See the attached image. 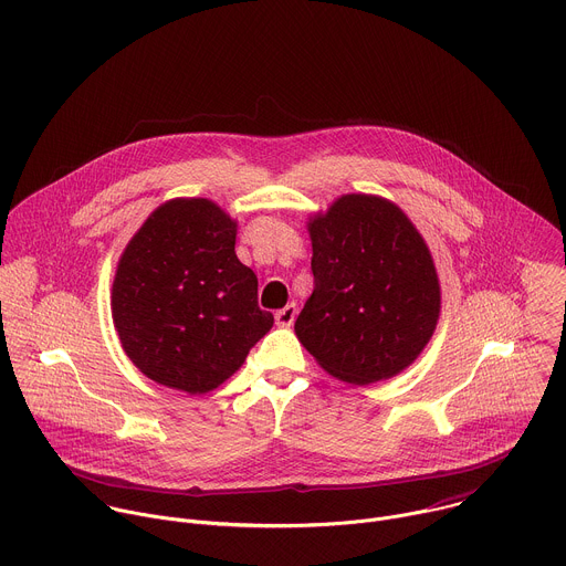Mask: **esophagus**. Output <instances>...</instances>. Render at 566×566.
<instances>
[{"mask_svg":"<svg viewBox=\"0 0 566 566\" xmlns=\"http://www.w3.org/2000/svg\"><path fill=\"white\" fill-rule=\"evenodd\" d=\"M295 315H297L295 304H286L284 308H280V311L275 313V325H277V327H291Z\"/></svg>","mask_w":566,"mask_h":566,"instance_id":"esophagus-1","label":"esophagus"}]
</instances>
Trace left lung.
Instances as JSON below:
<instances>
[{
  "label": "left lung",
  "instance_id": "obj_1",
  "mask_svg": "<svg viewBox=\"0 0 566 566\" xmlns=\"http://www.w3.org/2000/svg\"><path fill=\"white\" fill-rule=\"evenodd\" d=\"M313 293L295 336L329 376L371 385L408 369L430 343L441 284L426 239L394 201L343 195L306 221Z\"/></svg>",
  "mask_w": 566,
  "mask_h": 566
}]
</instances>
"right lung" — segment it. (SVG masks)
I'll list each match as a JSON object with an SVG mask.
<instances>
[{"mask_svg": "<svg viewBox=\"0 0 566 566\" xmlns=\"http://www.w3.org/2000/svg\"><path fill=\"white\" fill-rule=\"evenodd\" d=\"M234 239L237 221L201 197L160 203L129 239L112 317L123 352L149 380L190 396L212 391L273 327Z\"/></svg>", "mask_w": 566, "mask_h": 566, "instance_id": "1", "label": "right lung"}]
</instances>
